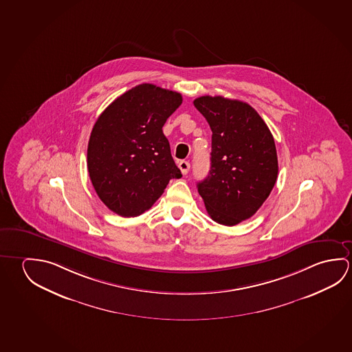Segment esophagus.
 <instances>
[{
    "label": "esophagus",
    "instance_id": "esophagus-1",
    "mask_svg": "<svg viewBox=\"0 0 352 352\" xmlns=\"http://www.w3.org/2000/svg\"><path fill=\"white\" fill-rule=\"evenodd\" d=\"M179 168H180V172L186 175L190 170V163L188 161H180L179 162Z\"/></svg>",
    "mask_w": 352,
    "mask_h": 352
}]
</instances>
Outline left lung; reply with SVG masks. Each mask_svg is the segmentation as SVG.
Here are the masks:
<instances>
[{
	"mask_svg": "<svg viewBox=\"0 0 352 352\" xmlns=\"http://www.w3.org/2000/svg\"><path fill=\"white\" fill-rule=\"evenodd\" d=\"M194 105L212 131L211 168L197 191L214 222L238 225L261 208L276 183L275 141L248 103L202 96Z\"/></svg>",
	"mask_w": 352,
	"mask_h": 352,
	"instance_id": "obj_1",
	"label": "left lung"
}]
</instances>
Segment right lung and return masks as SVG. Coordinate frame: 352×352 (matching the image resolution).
I'll return each instance as SVG.
<instances>
[{"label": "right lung", "instance_id": "add662e5", "mask_svg": "<svg viewBox=\"0 0 352 352\" xmlns=\"http://www.w3.org/2000/svg\"><path fill=\"white\" fill-rule=\"evenodd\" d=\"M182 94L142 83L110 104L93 126L87 167L110 211L136 217L152 208L170 179L182 177L162 127Z\"/></svg>", "mask_w": 352, "mask_h": 352}]
</instances>
